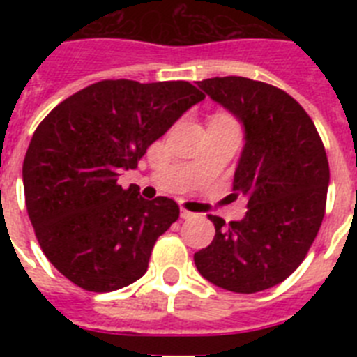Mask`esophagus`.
Returning <instances> with one entry per match:
<instances>
[{
	"mask_svg": "<svg viewBox=\"0 0 357 357\" xmlns=\"http://www.w3.org/2000/svg\"><path fill=\"white\" fill-rule=\"evenodd\" d=\"M181 216L184 218V220H189V218H195V213H191V211H188V209H184V207H182Z\"/></svg>",
	"mask_w": 357,
	"mask_h": 357,
	"instance_id": "34e87169",
	"label": "esophagus"
}]
</instances>
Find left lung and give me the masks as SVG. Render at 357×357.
<instances>
[{
    "label": "left lung",
    "instance_id": "obj_1",
    "mask_svg": "<svg viewBox=\"0 0 357 357\" xmlns=\"http://www.w3.org/2000/svg\"><path fill=\"white\" fill-rule=\"evenodd\" d=\"M245 127L234 173L247 214H209L216 234L195 254L204 279L234 293H257L288 279L304 261L326 214L329 162L313 119L279 87L243 77L197 82Z\"/></svg>",
    "mask_w": 357,
    "mask_h": 357
}]
</instances>
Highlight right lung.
Returning <instances> with one entry per match:
<instances>
[{
  "mask_svg": "<svg viewBox=\"0 0 357 357\" xmlns=\"http://www.w3.org/2000/svg\"><path fill=\"white\" fill-rule=\"evenodd\" d=\"M204 98L184 80H102L40 121L24 155V202L44 255L73 284L107 293L144 275L181 209L123 189L118 176Z\"/></svg>",
  "mask_w": 357,
  "mask_h": 357,
  "instance_id": "obj_1",
  "label": "right lung"
}]
</instances>
